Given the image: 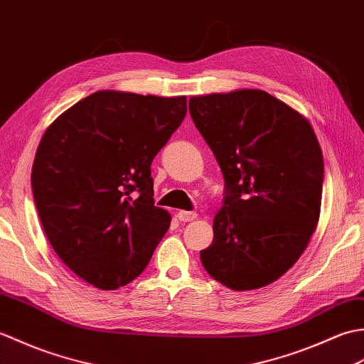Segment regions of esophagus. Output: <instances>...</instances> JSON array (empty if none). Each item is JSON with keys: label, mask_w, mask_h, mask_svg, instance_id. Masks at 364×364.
I'll use <instances>...</instances> for the list:
<instances>
[{"label": "esophagus", "mask_w": 364, "mask_h": 364, "mask_svg": "<svg viewBox=\"0 0 364 364\" xmlns=\"http://www.w3.org/2000/svg\"><path fill=\"white\" fill-rule=\"evenodd\" d=\"M177 220L182 221V223H190L193 220H196L198 215L195 212H185V210H181V212H177Z\"/></svg>", "instance_id": "34e87169"}]
</instances>
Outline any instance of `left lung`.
Here are the masks:
<instances>
[{
  "label": "left lung",
  "instance_id": "left-lung-1",
  "mask_svg": "<svg viewBox=\"0 0 364 364\" xmlns=\"http://www.w3.org/2000/svg\"><path fill=\"white\" fill-rule=\"evenodd\" d=\"M190 115L224 176L205 271L235 291L272 284L319 220L324 159L306 118L263 90L190 98Z\"/></svg>",
  "mask_w": 364,
  "mask_h": 364
}]
</instances>
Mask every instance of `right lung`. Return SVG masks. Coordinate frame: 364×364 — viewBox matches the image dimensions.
<instances>
[{"mask_svg": "<svg viewBox=\"0 0 364 364\" xmlns=\"http://www.w3.org/2000/svg\"><path fill=\"white\" fill-rule=\"evenodd\" d=\"M187 115V96L102 90L80 100L40 140L32 193L46 238L101 289L146 268L171 216L154 205L151 164Z\"/></svg>", "mask_w": 364, "mask_h": 364, "instance_id": "right-lung-1", "label": "right lung"}]
</instances>
